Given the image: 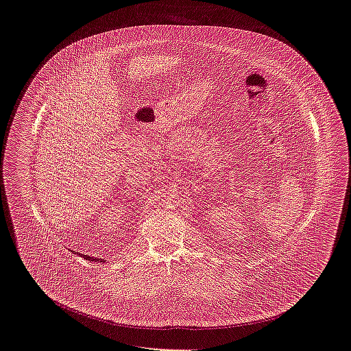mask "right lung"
<instances>
[{
  "mask_svg": "<svg viewBox=\"0 0 351 351\" xmlns=\"http://www.w3.org/2000/svg\"><path fill=\"white\" fill-rule=\"evenodd\" d=\"M75 254H76V251H73ZM80 255V254H79ZM83 255V258H85V259H88V261H90V262H102V259H99V258H93V256H89V255H84V254H82Z\"/></svg>",
  "mask_w": 351,
  "mask_h": 351,
  "instance_id": "1",
  "label": "right lung"
}]
</instances>
